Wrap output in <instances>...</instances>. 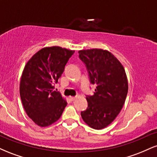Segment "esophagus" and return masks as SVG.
<instances>
[{
	"mask_svg": "<svg viewBox=\"0 0 157 157\" xmlns=\"http://www.w3.org/2000/svg\"><path fill=\"white\" fill-rule=\"evenodd\" d=\"M76 98H77V97H70L69 100H71V101H74V100H75Z\"/></svg>",
	"mask_w": 157,
	"mask_h": 157,
	"instance_id": "1",
	"label": "esophagus"
}]
</instances>
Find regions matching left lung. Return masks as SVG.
<instances>
[{"label": "left lung", "instance_id": "1", "mask_svg": "<svg viewBox=\"0 0 157 157\" xmlns=\"http://www.w3.org/2000/svg\"><path fill=\"white\" fill-rule=\"evenodd\" d=\"M78 53L90 83L97 86L93 95H86L88 108L81 111V117L88 125L100 130L111 124L121 111L128 89L127 77L120 61L109 52L93 48Z\"/></svg>", "mask_w": 157, "mask_h": 157}]
</instances>
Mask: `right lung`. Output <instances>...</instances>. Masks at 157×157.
Returning <instances> with one entry per match:
<instances>
[{
    "mask_svg": "<svg viewBox=\"0 0 157 157\" xmlns=\"http://www.w3.org/2000/svg\"><path fill=\"white\" fill-rule=\"evenodd\" d=\"M75 51L52 46L42 48L28 61L20 85L23 108L35 123L48 126L59 120L67 102L55 85Z\"/></svg>",
    "mask_w": 157,
    "mask_h": 157,
    "instance_id": "add662e5",
    "label": "right lung"
}]
</instances>
